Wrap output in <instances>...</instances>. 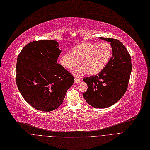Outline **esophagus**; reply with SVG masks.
<instances>
[{
  "label": "esophagus",
  "mask_w": 150,
  "mask_h": 150,
  "mask_svg": "<svg viewBox=\"0 0 150 150\" xmlns=\"http://www.w3.org/2000/svg\"><path fill=\"white\" fill-rule=\"evenodd\" d=\"M81 81L80 79H77V78H75V83H79V82Z\"/></svg>",
  "instance_id": "1"
}]
</instances>
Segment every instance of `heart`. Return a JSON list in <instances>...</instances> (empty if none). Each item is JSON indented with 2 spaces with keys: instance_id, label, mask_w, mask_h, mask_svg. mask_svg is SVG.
Segmentation results:
<instances>
[{
  "instance_id": "b5f03b06",
  "label": "heart",
  "mask_w": 150,
  "mask_h": 150,
  "mask_svg": "<svg viewBox=\"0 0 150 150\" xmlns=\"http://www.w3.org/2000/svg\"><path fill=\"white\" fill-rule=\"evenodd\" d=\"M112 55V47L108 42H83L72 47L71 54H62L59 62L64 68L72 71L80 61L81 66L73 71V74L75 76L81 77L87 73L91 75L100 73L108 64Z\"/></svg>"
}]
</instances>
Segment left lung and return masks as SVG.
Here are the masks:
<instances>
[{
	"instance_id": "left-lung-1",
	"label": "left lung",
	"mask_w": 150,
	"mask_h": 150,
	"mask_svg": "<svg viewBox=\"0 0 150 150\" xmlns=\"http://www.w3.org/2000/svg\"><path fill=\"white\" fill-rule=\"evenodd\" d=\"M100 38L110 42L112 57L98 75L83 79L88 85L83 98L91 107L105 108L117 103L126 92L132 72V59L126 48L118 40Z\"/></svg>"
}]
</instances>
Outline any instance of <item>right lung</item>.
<instances>
[{
  "label": "right lung",
  "mask_w": 150,
  "mask_h": 150,
  "mask_svg": "<svg viewBox=\"0 0 150 150\" xmlns=\"http://www.w3.org/2000/svg\"><path fill=\"white\" fill-rule=\"evenodd\" d=\"M61 53L55 40L33 41L18 55L16 83L23 98L34 108L50 112L59 108L74 83L57 59Z\"/></svg>",
  "instance_id": "obj_1"
}]
</instances>
